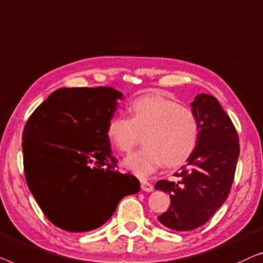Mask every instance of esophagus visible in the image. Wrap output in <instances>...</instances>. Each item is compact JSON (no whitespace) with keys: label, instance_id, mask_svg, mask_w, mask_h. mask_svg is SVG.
Returning a JSON list of instances; mask_svg holds the SVG:
<instances>
[{"label":"esophagus","instance_id":"34e87169","mask_svg":"<svg viewBox=\"0 0 263 263\" xmlns=\"http://www.w3.org/2000/svg\"><path fill=\"white\" fill-rule=\"evenodd\" d=\"M140 188L145 192H153L154 191V186L151 184L149 181L146 180H140Z\"/></svg>","mask_w":263,"mask_h":263}]
</instances>
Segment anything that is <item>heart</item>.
<instances>
[{"mask_svg":"<svg viewBox=\"0 0 263 263\" xmlns=\"http://www.w3.org/2000/svg\"><path fill=\"white\" fill-rule=\"evenodd\" d=\"M130 118L116 116L108 121L106 136L120 153L131 154L124 165L139 177H146L165 164L179 167L194 154L200 137V124L193 110L162 95L137 98L128 106Z\"/></svg>","mask_w":263,"mask_h":263,"instance_id":"1","label":"heart"}]
</instances>
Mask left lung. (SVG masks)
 Masks as SVG:
<instances>
[{
	"label": "left lung",
	"mask_w": 263,
	"mask_h": 263,
	"mask_svg": "<svg viewBox=\"0 0 263 263\" xmlns=\"http://www.w3.org/2000/svg\"><path fill=\"white\" fill-rule=\"evenodd\" d=\"M192 107L200 124L197 149L175 174L179 180H160L155 184L170 197L169 209L158 216V220L175 231L201 227L224 204L239 156L237 131L218 100L199 94Z\"/></svg>",
	"instance_id": "1"
}]
</instances>
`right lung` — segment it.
<instances>
[{"instance_id": "obj_1", "label": "right lung", "mask_w": 263, "mask_h": 263, "mask_svg": "<svg viewBox=\"0 0 263 263\" xmlns=\"http://www.w3.org/2000/svg\"><path fill=\"white\" fill-rule=\"evenodd\" d=\"M123 95L112 87L61 88L28 118L22 135L26 182L51 223L70 232L101 227L139 191L117 170L106 136Z\"/></svg>"}]
</instances>
